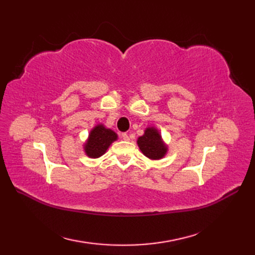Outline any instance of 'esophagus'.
Listing matches in <instances>:
<instances>
[{"mask_svg":"<svg viewBox=\"0 0 255 255\" xmlns=\"http://www.w3.org/2000/svg\"><path fill=\"white\" fill-rule=\"evenodd\" d=\"M120 137L122 138L123 140H128V139H129V138H128V135L127 133H122V134L120 135Z\"/></svg>","mask_w":255,"mask_h":255,"instance_id":"34e87169","label":"esophagus"}]
</instances>
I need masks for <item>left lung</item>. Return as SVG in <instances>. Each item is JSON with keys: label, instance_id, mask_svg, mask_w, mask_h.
<instances>
[{"label": "left lung", "instance_id": "obj_1", "mask_svg": "<svg viewBox=\"0 0 255 255\" xmlns=\"http://www.w3.org/2000/svg\"><path fill=\"white\" fill-rule=\"evenodd\" d=\"M138 146L146 157L151 159H159L165 155L167 148L161 141L159 133L155 128H148L144 135L138 138Z\"/></svg>", "mask_w": 255, "mask_h": 255}]
</instances>
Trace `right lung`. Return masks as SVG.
I'll use <instances>...</instances> for the list:
<instances>
[{
    "label": "right lung",
    "instance_id": "obj_1",
    "mask_svg": "<svg viewBox=\"0 0 255 255\" xmlns=\"http://www.w3.org/2000/svg\"><path fill=\"white\" fill-rule=\"evenodd\" d=\"M117 139V135L112 129L105 128L103 126H98L91 130L88 142L85 145L87 155L97 158L105 153L111 143Z\"/></svg>",
    "mask_w": 255,
    "mask_h": 255
}]
</instances>
